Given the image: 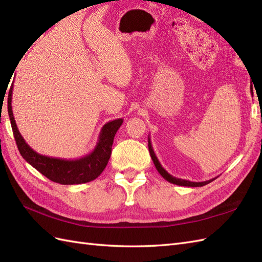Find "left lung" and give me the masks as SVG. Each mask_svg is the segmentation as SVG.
<instances>
[{
	"instance_id": "1",
	"label": "left lung",
	"mask_w": 262,
	"mask_h": 262,
	"mask_svg": "<svg viewBox=\"0 0 262 262\" xmlns=\"http://www.w3.org/2000/svg\"><path fill=\"white\" fill-rule=\"evenodd\" d=\"M251 90V88H250ZM252 91V90H251ZM148 150H149V154H150V157L151 160H153L154 162V165L156 167L157 171H159V173L163 176L164 179H165L166 181H168L169 183H173V184H176V185H181V186H190V187H198V186H203V185H206L211 183L212 181H214L216 178L214 179H211L209 181H204V182H191V181H186V180H182V179H178V178H174L173 175L169 174L166 169H164V167L161 165V163L159 161V159H157L155 153H154V149H153V146H151V142H150V137L148 135Z\"/></svg>"
}]
</instances>
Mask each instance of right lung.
Wrapping results in <instances>:
<instances>
[{
    "label": "right lung",
    "mask_w": 262,
    "mask_h": 262,
    "mask_svg": "<svg viewBox=\"0 0 262 262\" xmlns=\"http://www.w3.org/2000/svg\"><path fill=\"white\" fill-rule=\"evenodd\" d=\"M12 91H13V83H12L8 96V113L12 130H13L17 149L30 165L33 166L36 171H39L49 180L63 185L82 184L98 178L111 159L114 137L123 124V118L112 120L102 126L95 148L86 156L77 160L49 157L36 153L22 137L15 123L13 111H12Z\"/></svg>",
    "instance_id": "right-lung-1"
}]
</instances>
